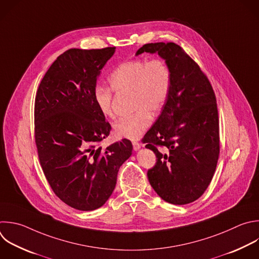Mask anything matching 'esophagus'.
Returning <instances> with one entry per match:
<instances>
[{"label":"esophagus","instance_id":"obj_1","mask_svg":"<svg viewBox=\"0 0 259 259\" xmlns=\"http://www.w3.org/2000/svg\"><path fill=\"white\" fill-rule=\"evenodd\" d=\"M132 144H133V148H134V150H138V149L141 147V144H140L138 141H133V142H132Z\"/></svg>","mask_w":259,"mask_h":259}]
</instances>
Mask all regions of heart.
I'll return each instance as SVG.
<instances>
[{
	"mask_svg": "<svg viewBox=\"0 0 259 259\" xmlns=\"http://www.w3.org/2000/svg\"><path fill=\"white\" fill-rule=\"evenodd\" d=\"M109 82L113 92L130 96V118L114 125V133L120 138L137 139L151 123V117L159 114L171 88V73L166 62L160 58L149 61L134 59L122 62L110 74ZM94 100L100 112L107 118H114L113 93L110 88L97 85Z\"/></svg>",
	"mask_w": 259,
	"mask_h": 259,
	"instance_id": "heart-1",
	"label": "heart"
}]
</instances>
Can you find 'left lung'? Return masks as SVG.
I'll return each mask as SVG.
<instances>
[{"label": "left lung", "instance_id": "8db88e82", "mask_svg": "<svg viewBox=\"0 0 259 259\" xmlns=\"http://www.w3.org/2000/svg\"><path fill=\"white\" fill-rule=\"evenodd\" d=\"M157 53L171 73L169 96L153 126L142 138L156 156L147 170L151 187L164 201L187 204L211 182L220 154L217 99L207 76L175 42L141 47L136 55Z\"/></svg>", "mask_w": 259, "mask_h": 259}]
</instances>
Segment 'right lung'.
<instances>
[{"label": "right lung", "mask_w": 259, "mask_h": 259, "mask_svg": "<svg viewBox=\"0 0 259 259\" xmlns=\"http://www.w3.org/2000/svg\"><path fill=\"white\" fill-rule=\"evenodd\" d=\"M115 49L66 51L49 68L35 96L34 138L44 174L54 193L78 210L106 203L133 149L128 139L100 146L112 127L95 103L94 90Z\"/></svg>", "instance_id": "right-lung-1"}]
</instances>
